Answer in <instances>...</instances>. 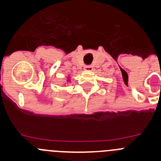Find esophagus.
I'll return each mask as SVG.
<instances>
[{
  "instance_id": "34e87169",
  "label": "esophagus",
  "mask_w": 161,
  "mask_h": 161,
  "mask_svg": "<svg viewBox=\"0 0 161 161\" xmlns=\"http://www.w3.org/2000/svg\"><path fill=\"white\" fill-rule=\"evenodd\" d=\"M85 70L88 71V72H89V71H92L93 70V67L91 66V65H89V66H85Z\"/></svg>"
}]
</instances>
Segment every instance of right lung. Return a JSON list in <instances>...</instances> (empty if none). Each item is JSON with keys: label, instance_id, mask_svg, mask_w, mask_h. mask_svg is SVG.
<instances>
[{"label": "right lung", "instance_id": "obj_1", "mask_svg": "<svg viewBox=\"0 0 161 161\" xmlns=\"http://www.w3.org/2000/svg\"><path fill=\"white\" fill-rule=\"evenodd\" d=\"M67 81H69V78H68V80H67Z\"/></svg>", "mask_w": 161, "mask_h": 161}]
</instances>
